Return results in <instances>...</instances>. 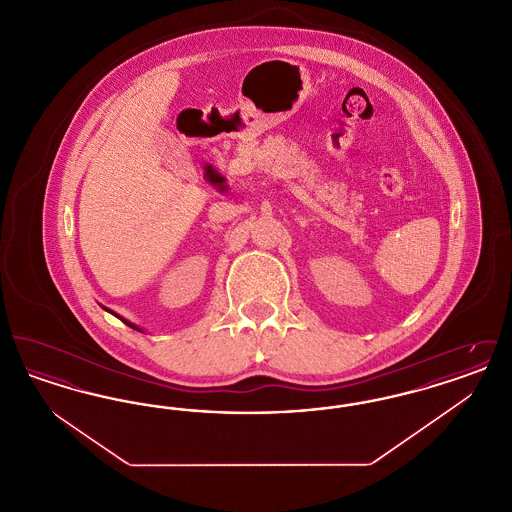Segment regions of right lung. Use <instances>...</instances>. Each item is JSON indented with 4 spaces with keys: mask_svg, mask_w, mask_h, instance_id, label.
Returning a JSON list of instances; mask_svg holds the SVG:
<instances>
[{
    "mask_svg": "<svg viewBox=\"0 0 512 512\" xmlns=\"http://www.w3.org/2000/svg\"><path fill=\"white\" fill-rule=\"evenodd\" d=\"M101 307H103V305H101ZM103 309H105V311H107V313H111V315H113V317H117V318H119V320H122V322H124V324H126V326H130V328H134V330H138V332H144V330H142V328H140V326H136V324H132V322H130V320H126V318H122L121 315H117V313H115V311H111V309H107V307H103Z\"/></svg>",
    "mask_w": 512,
    "mask_h": 512,
    "instance_id": "add662e5",
    "label": "right lung"
}]
</instances>
